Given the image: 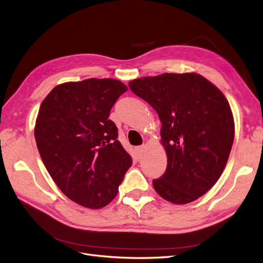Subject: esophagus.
<instances>
[{
    "mask_svg": "<svg viewBox=\"0 0 263 263\" xmlns=\"http://www.w3.org/2000/svg\"><path fill=\"white\" fill-rule=\"evenodd\" d=\"M144 149H145V146H144V145H142V146H139V147L137 148V151H138V153H139V156H140V157H141L142 155H143Z\"/></svg>",
    "mask_w": 263,
    "mask_h": 263,
    "instance_id": "esophagus-1",
    "label": "esophagus"
}]
</instances>
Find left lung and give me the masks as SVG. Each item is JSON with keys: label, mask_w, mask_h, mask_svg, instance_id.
<instances>
[{"label": "left lung", "mask_w": 263, "mask_h": 263, "mask_svg": "<svg viewBox=\"0 0 263 263\" xmlns=\"http://www.w3.org/2000/svg\"><path fill=\"white\" fill-rule=\"evenodd\" d=\"M131 91L157 111L167 169L153 181L159 196L184 205L219 180L234 141V118L226 96L195 73H162L129 82Z\"/></svg>", "instance_id": "1"}]
</instances>
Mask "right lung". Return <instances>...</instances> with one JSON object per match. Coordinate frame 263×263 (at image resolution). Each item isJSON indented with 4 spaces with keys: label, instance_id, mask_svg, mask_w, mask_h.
I'll list each match as a JSON object with an SVG mask.
<instances>
[{
    "label": "right lung",
    "instance_id": "1",
    "mask_svg": "<svg viewBox=\"0 0 263 263\" xmlns=\"http://www.w3.org/2000/svg\"><path fill=\"white\" fill-rule=\"evenodd\" d=\"M126 87L116 79L56 85L43 100L34 138L46 170L78 205L101 209L116 197L132 158L124 151L111 107Z\"/></svg>",
    "mask_w": 263,
    "mask_h": 263
}]
</instances>
